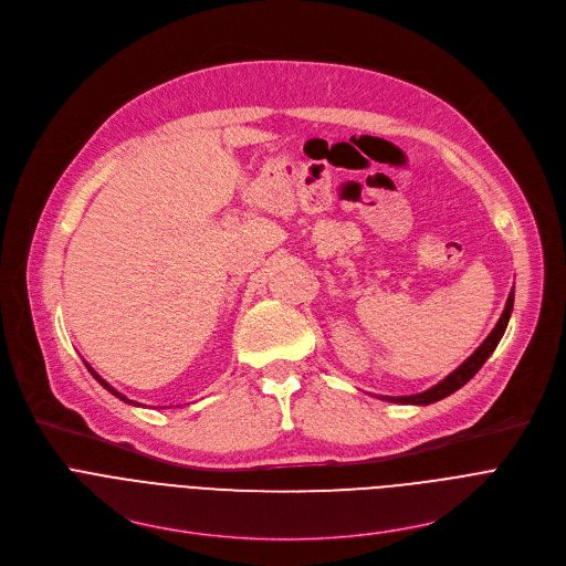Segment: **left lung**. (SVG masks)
<instances>
[{"instance_id":"8db88e82","label":"left lung","mask_w":566,"mask_h":566,"mask_svg":"<svg viewBox=\"0 0 566 566\" xmlns=\"http://www.w3.org/2000/svg\"><path fill=\"white\" fill-rule=\"evenodd\" d=\"M513 300H515V293L511 291V293H509V300H506V308H504L502 317L497 319V325H495V329L491 332V336H489L486 340H483V343L476 347V352H474L468 360H463L452 374H448L441 382H437L434 387H430V389H426V391H421V394H412V396H380V398L391 400V402H410V406H430V402H437V400L450 396L452 391H457L459 387H463V385L481 369V365L491 358V354H493L495 347L500 345V340H502V336H504V332H506V327H509L511 313H513Z\"/></svg>"}]
</instances>
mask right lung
I'll return each mask as SVG.
<instances>
[{"label": "right lung", "instance_id": "right-lung-1", "mask_svg": "<svg viewBox=\"0 0 566 566\" xmlns=\"http://www.w3.org/2000/svg\"><path fill=\"white\" fill-rule=\"evenodd\" d=\"M85 367H87V369H90V371H92V376H94V378H96V380H98V382H101V385H103V387H105V389H107V391H112V394H114V396H118V398H120V400H125V402H129V406H138V402H136V400H129V398H127V396H125V394H120V391H116V389H114V387H112V385H109V382H107V380H105V378H101V376H98V374H96V371H94V369H92V367H90V363H85Z\"/></svg>", "mask_w": 566, "mask_h": 566}]
</instances>
